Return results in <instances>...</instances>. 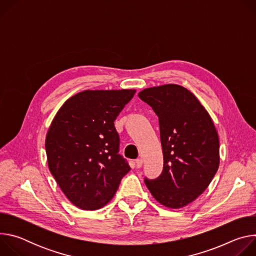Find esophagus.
<instances>
[{
    "label": "esophagus",
    "instance_id": "1",
    "mask_svg": "<svg viewBox=\"0 0 256 256\" xmlns=\"http://www.w3.org/2000/svg\"><path fill=\"white\" fill-rule=\"evenodd\" d=\"M142 163H144L142 159H140V158L136 159V168H140V167L142 166Z\"/></svg>",
    "mask_w": 256,
    "mask_h": 256
}]
</instances>
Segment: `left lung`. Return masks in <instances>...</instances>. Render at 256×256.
<instances>
[{
    "label": "left lung",
    "instance_id": "1",
    "mask_svg": "<svg viewBox=\"0 0 256 256\" xmlns=\"http://www.w3.org/2000/svg\"><path fill=\"white\" fill-rule=\"evenodd\" d=\"M138 97L159 118L164 165L144 184L161 204L179 208L194 202L210 184L220 163L214 122L186 88L168 84L144 89Z\"/></svg>",
    "mask_w": 256,
    "mask_h": 256
}]
</instances>
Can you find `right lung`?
Instances as JSON below:
<instances>
[{
	"instance_id": "obj_1",
	"label": "right lung",
	"mask_w": 256,
	"mask_h": 256,
	"mask_svg": "<svg viewBox=\"0 0 256 256\" xmlns=\"http://www.w3.org/2000/svg\"><path fill=\"white\" fill-rule=\"evenodd\" d=\"M136 90H86L68 99L46 138L50 173L76 206L93 210L114 196L130 170L118 154L114 120Z\"/></svg>"
}]
</instances>
